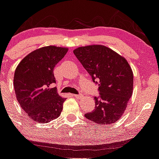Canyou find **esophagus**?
<instances>
[{"instance_id": "34e87169", "label": "esophagus", "mask_w": 159, "mask_h": 159, "mask_svg": "<svg viewBox=\"0 0 159 159\" xmlns=\"http://www.w3.org/2000/svg\"><path fill=\"white\" fill-rule=\"evenodd\" d=\"M71 96H72V97L75 98H81L83 97L82 94H71Z\"/></svg>"}]
</instances>
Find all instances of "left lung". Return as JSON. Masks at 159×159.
Listing matches in <instances>:
<instances>
[{
    "mask_svg": "<svg viewBox=\"0 0 159 159\" xmlns=\"http://www.w3.org/2000/svg\"><path fill=\"white\" fill-rule=\"evenodd\" d=\"M74 54L98 84L100 95L94 97L95 108L85 118L102 125L118 121L133 92V72L126 59L98 44L78 48Z\"/></svg>",
    "mask_w": 159,
    "mask_h": 159,
    "instance_id": "8db88e82",
    "label": "left lung"
}]
</instances>
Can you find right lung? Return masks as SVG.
I'll list each match as a JSON object with an SVG mask.
<instances>
[{
    "label": "right lung",
    "instance_id": "add662e5",
    "mask_svg": "<svg viewBox=\"0 0 159 159\" xmlns=\"http://www.w3.org/2000/svg\"><path fill=\"white\" fill-rule=\"evenodd\" d=\"M67 52L66 48H41L28 54L16 68V98L22 109L34 121L48 123L60 116L65 98L53 87L56 83L54 68Z\"/></svg>",
    "mask_w": 159,
    "mask_h": 159
}]
</instances>
